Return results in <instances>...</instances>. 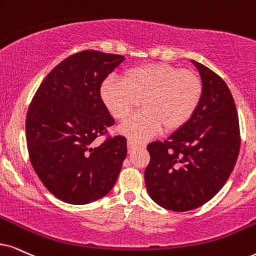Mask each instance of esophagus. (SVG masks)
Here are the masks:
<instances>
[{
  "mask_svg": "<svg viewBox=\"0 0 256 256\" xmlns=\"http://www.w3.org/2000/svg\"><path fill=\"white\" fill-rule=\"evenodd\" d=\"M138 146H139V144L136 143V142H134V140H128V152L134 151V148H138Z\"/></svg>",
  "mask_w": 256,
  "mask_h": 256,
  "instance_id": "esophagus-1",
  "label": "esophagus"
}]
</instances>
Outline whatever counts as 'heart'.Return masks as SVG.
<instances>
[{
  "label": "heart",
  "mask_w": 256,
  "mask_h": 256,
  "mask_svg": "<svg viewBox=\"0 0 256 256\" xmlns=\"http://www.w3.org/2000/svg\"><path fill=\"white\" fill-rule=\"evenodd\" d=\"M202 94V80L194 70L164 62L134 67L122 80L108 76L100 88L105 106L119 120L142 102L144 110L118 128L134 142L151 138L163 128L166 132L182 128L195 114Z\"/></svg>",
  "instance_id": "b5f03b06"
}]
</instances>
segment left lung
<instances>
[{
    "instance_id": "left-lung-1",
    "label": "left lung",
    "mask_w": 256,
    "mask_h": 256,
    "mask_svg": "<svg viewBox=\"0 0 256 256\" xmlns=\"http://www.w3.org/2000/svg\"><path fill=\"white\" fill-rule=\"evenodd\" d=\"M192 62L203 84L195 114L166 140L148 145L146 190L158 206L172 212L196 209L212 200L240 152L238 111L227 84L204 64Z\"/></svg>"
}]
</instances>
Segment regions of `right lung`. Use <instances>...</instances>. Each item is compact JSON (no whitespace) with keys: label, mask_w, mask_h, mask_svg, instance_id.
<instances>
[{"label":"right lung","mask_w":256,"mask_h":256,"mask_svg":"<svg viewBox=\"0 0 256 256\" xmlns=\"http://www.w3.org/2000/svg\"><path fill=\"white\" fill-rule=\"evenodd\" d=\"M125 60L84 50L54 67L29 106L26 138L32 166L44 186L70 204H87L111 192L128 146L122 136L92 143L114 124L100 87Z\"/></svg>","instance_id":"right-lung-1"}]
</instances>
